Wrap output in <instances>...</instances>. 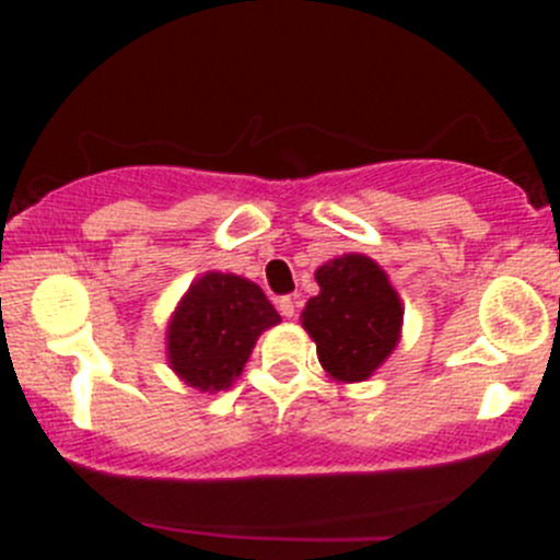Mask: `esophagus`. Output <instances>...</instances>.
<instances>
[{"mask_svg":"<svg viewBox=\"0 0 560 560\" xmlns=\"http://www.w3.org/2000/svg\"><path fill=\"white\" fill-rule=\"evenodd\" d=\"M276 306H279L281 316H287V319H292V316H295V312H298V301H295V298H290V295L279 298V303H276Z\"/></svg>","mask_w":560,"mask_h":560,"instance_id":"34e87169","label":"esophagus"}]
</instances>
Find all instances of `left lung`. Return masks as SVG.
I'll return each mask as SVG.
<instances>
[{
  "instance_id": "left-lung-1",
  "label": "left lung",
  "mask_w": 560,
  "mask_h": 560,
  "mask_svg": "<svg viewBox=\"0 0 560 560\" xmlns=\"http://www.w3.org/2000/svg\"><path fill=\"white\" fill-rule=\"evenodd\" d=\"M319 295L308 298L303 330L316 343L325 374L341 385L365 382L395 352L404 303L376 259L349 252L314 270Z\"/></svg>"
}]
</instances>
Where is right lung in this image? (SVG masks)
<instances>
[{
    "label": "right lung",
    "mask_w": 560,
    "mask_h": 560,
    "mask_svg": "<svg viewBox=\"0 0 560 560\" xmlns=\"http://www.w3.org/2000/svg\"><path fill=\"white\" fill-rule=\"evenodd\" d=\"M281 316L254 281L222 270L197 276L165 330L167 365L200 393L233 387L254 343Z\"/></svg>",
    "instance_id": "1"
}]
</instances>
